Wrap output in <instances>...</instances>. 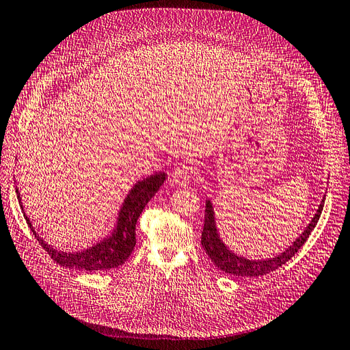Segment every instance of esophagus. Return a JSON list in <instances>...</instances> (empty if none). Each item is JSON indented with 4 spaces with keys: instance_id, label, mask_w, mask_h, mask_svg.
<instances>
[{
    "instance_id": "34e87169",
    "label": "esophagus",
    "mask_w": 350,
    "mask_h": 350,
    "mask_svg": "<svg viewBox=\"0 0 350 350\" xmlns=\"http://www.w3.org/2000/svg\"><path fill=\"white\" fill-rule=\"evenodd\" d=\"M191 174H193L191 165L187 164V163H180V164L176 165V169H174L172 177H173V181L176 185L186 186V185H189Z\"/></svg>"
}]
</instances>
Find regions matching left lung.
Segmentation results:
<instances>
[{"instance_id":"8db88e82","label":"left lung","mask_w":350,"mask_h":350,"mask_svg":"<svg viewBox=\"0 0 350 350\" xmlns=\"http://www.w3.org/2000/svg\"><path fill=\"white\" fill-rule=\"evenodd\" d=\"M325 204V197L319 206L316 215L313 216L312 221L308 224L305 229L296 241H293V245L291 247H287L282 254H278L273 259H266V260H250L245 259V257L234 254L232 250L227 249L224 246V243L220 240V236L217 233V227L215 221V211H213V206L210 200L206 202V215H204V227L202 232V246L208 254L211 262L215 263L220 270L224 273H229V275L233 276H241V278H259L263 275H267V273L279 269L282 265L288 262L292 257L299 252V249L305 245L306 240L309 239L310 233L316 227L319 217L322 215Z\"/></svg>"}]
</instances>
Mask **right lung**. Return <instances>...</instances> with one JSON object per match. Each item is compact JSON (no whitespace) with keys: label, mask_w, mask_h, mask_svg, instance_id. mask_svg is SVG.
Returning a JSON list of instances; mask_svg holds the SVG:
<instances>
[{"label":"right lung","mask_w":350,"mask_h":350,"mask_svg":"<svg viewBox=\"0 0 350 350\" xmlns=\"http://www.w3.org/2000/svg\"><path fill=\"white\" fill-rule=\"evenodd\" d=\"M165 173L159 172L156 174H151L150 177L143 178L142 181H137L134 187L127 194L126 200L123 203L118 213L117 226L111 236L98 241L93 247H88L83 252H62L53 249L49 243H45L36 230L33 229V224L29 219L24 215L27 224L31 229L33 234L38 240L41 247L51 256V259L66 267L70 269H80V270H109L123 265L135 246V223H137L143 208L150 202L160 186L164 183ZM17 191L18 202L21 203V197ZM23 207V204H21Z\"/></svg>","instance_id":"add662e5"}]
</instances>
